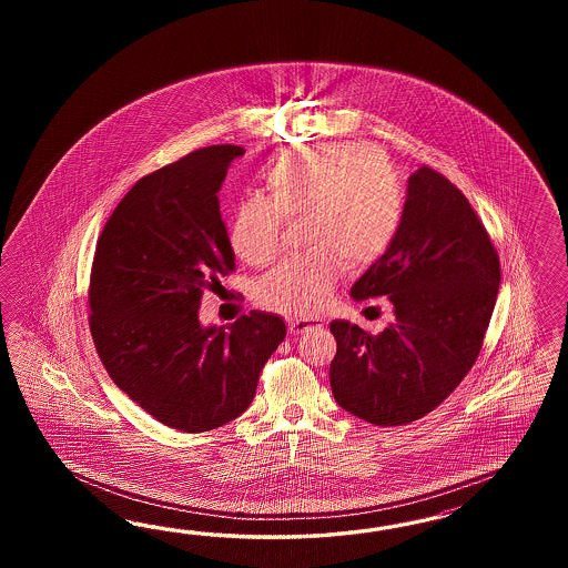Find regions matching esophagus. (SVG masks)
I'll use <instances>...</instances> for the list:
<instances>
[{"instance_id":"1","label":"esophagus","mask_w":568,"mask_h":568,"mask_svg":"<svg viewBox=\"0 0 568 568\" xmlns=\"http://www.w3.org/2000/svg\"><path fill=\"white\" fill-rule=\"evenodd\" d=\"M323 323L318 318H290L287 327L292 331L293 335H300V333H306L310 328L321 327Z\"/></svg>"}]
</instances>
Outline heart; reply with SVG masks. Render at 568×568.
Returning a JSON list of instances; mask_svg holds the SVG:
<instances>
[{
	"label": "heart",
	"instance_id": "b5f03b06",
	"mask_svg": "<svg viewBox=\"0 0 568 568\" xmlns=\"http://www.w3.org/2000/svg\"><path fill=\"white\" fill-rule=\"evenodd\" d=\"M264 197L233 212L231 247L243 262L266 266L278 256L283 221L302 219L308 252L285 260L262 278V306L312 314L331 297L342 268L375 264L396 240L404 190L392 162L356 143L321 145L278 155L264 172Z\"/></svg>",
	"mask_w": 568,
	"mask_h": 568
}]
</instances>
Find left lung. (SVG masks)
Wrapping results in <instances>:
<instances>
[{
  "label": "left lung",
  "instance_id": "8db88e82",
  "mask_svg": "<svg viewBox=\"0 0 568 568\" xmlns=\"http://www.w3.org/2000/svg\"><path fill=\"white\" fill-rule=\"evenodd\" d=\"M498 287V252L481 219L442 172L420 166L396 240L349 292L358 302L387 295L396 321L378 335L331 323L337 404L378 427L435 410L479 358Z\"/></svg>",
  "mask_w": 568,
  "mask_h": 568
}]
</instances>
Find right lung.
<instances>
[{"mask_svg":"<svg viewBox=\"0 0 568 568\" xmlns=\"http://www.w3.org/2000/svg\"><path fill=\"white\" fill-rule=\"evenodd\" d=\"M240 145H210L145 174L114 207L89 281V328L110 378L155 420L185 433L247 410L285 323L250 312L202 327L197 310L235 271L219 190Z\"/></svg>","mask_w":568,"mask_h":568,"instance_id":"add662e5","label":"right lung"}]
</instances>
